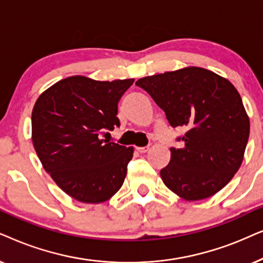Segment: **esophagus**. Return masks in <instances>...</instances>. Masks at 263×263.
<instances>
[{
    "label": "esophagus",
    "instance_id": "esophagus-1",
    "mask_svg": "<svg viewBox=\"0 0 263 263\" xmlns=\"http://www.w3.org/2000/svg\"><path fill=\"white\" fill-rule=\"evenodd\" d=\"M136 149H137V152H139L141 154H144L149 150V146H137Z\"/></svg>",
    "mask_w": 263,
    "mask_h": 263
}]
</instances>
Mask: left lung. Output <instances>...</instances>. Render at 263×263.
<instances>
[{
  "label": "left lung",
  "instance_id": "1",
  "mask_svg": "<svg viewBox=\"0 0 263 263\" xmlns=\"http://www.w3.org/2000/svg\"><path fill=\"white\" fill-rule=\"evenodd\" d=\"M185 135L171 148L161 170L166 186L186 201L213 196L239 170L250 122L240 95L229 80L201 67H186L136 82Z\"/></svg>",
  "mask_w": 263,
  "mask_h": 263
}]
</instances>
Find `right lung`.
<instances>
[{
	"label": "right lung",
	"mask_w": 263,
	"mask_h": 263,
	"mask_svg": "<svg viewBox=\"0 0 263 263\" xmlns=\"http://www.w3.org/2000/svg\"><path fill=\"white\" fill-rule=\"evenodd\" d=\"M134 82L68 77L34 103V150L58 186L77 201L104 202L124 183L134 148L102 137L120 126L118 103Z\"/></svg>",
	"instance_id": "add662e5"
}]
</instances>
